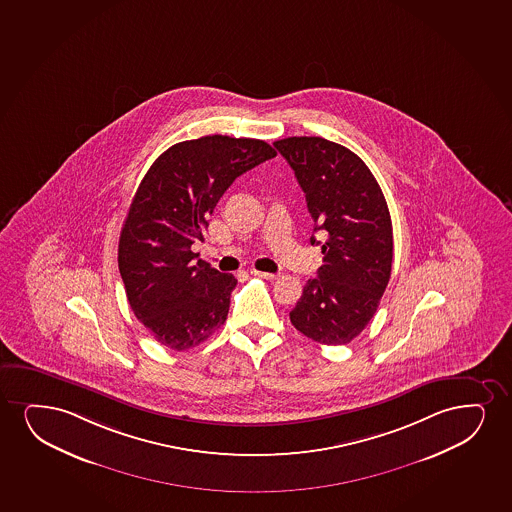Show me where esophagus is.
Wrapping results in <instances>:
<instances>
[{
  "mask_svg": "<svg viewBox=\"0 0 512 512\" xmlns=\"http://www.w3.org/2000/svg\"><path fill=\"white\" fill-rule=\"evenodd\" d=\"M251 273H253V275H256V277H261V279L266 280H277L280 277L279 273L256 272V270H254V272Z\"/></svg>",
  "mask_w": 512,
  "mask_h": 512,
  "instance_id": "esophagus-1",
  "label": "esophagus"
}]
</instances>
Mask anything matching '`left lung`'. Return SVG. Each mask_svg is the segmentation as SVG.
I'll return each mask as SVG.
<instances>
[{
    "instance_id": "1",
    "label": "left lung",
    "mask_w": 512,
    "mask_h": 512,
    "mask_svg": "<svg viewBox=\"0 0 512 512\" xmlns=\"http://www.w3.org/2000/svg\"><path fill=\"white\" fill-rule=\"evenodd\" d=\"M294 169L324 239V265L289 313L296 329L327 346L348 344L377 311L391 277L393 227L381 187L367 164L322 136L273 143ZM311 235V244H320Z\"/></svg>"
}]
</instances>
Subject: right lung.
Listing matches in <instances>:
<instances>
[{"label": "right lung", "mask_w": 512, "mask_h": 512, "mask_svg": "<svg viewBox=\"0 0 512 512\" xmlns=\"http://www.w3.org/2000/svg\"><path fill=\"white\" fill-rule=\"evenodd\" d=\"M275 156L263 140L202 136L169 147L143 176L117 263L131 310L157 343L185 351L225 324L237 279L197 259L192 244L235 178Z\"/></svg>", "instance_id": "add662e5"}]
</instances>
